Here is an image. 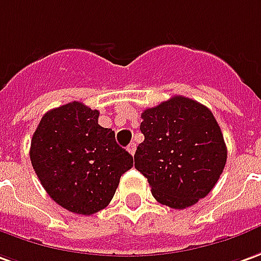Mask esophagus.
<instances>
[{
  "instance_id": "esophagus-1",
  "label": "esophagus",
  "mask_w": 261,
  "mask_h": 261,
  "mask_svg": "<svg viewBox=\"0 0 261 261\" xmlns=\"http://www.w3.org/2000/svg\"><path fill=\"white\" fill-rule=\"evenodd\" d=\"M136 148H137L136 143H131V144H128V147H127V151L130 152L131 155H134V152H136Z\"/></svg>"
}]
</instances>
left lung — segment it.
<instances>
[{
	"instance_id": "left-lung-1",
	"label": "left lung",
	"mask_w": 261,
	"mask_h": 261,
	"mask_svg": "<svg viewBox=\"0 0 261 261\" xmlns=\"http://www.w3.org/2000/svg\"><path fill=\"white\" fill-rule=\"evenodd\" d=\"M134 167L147 178L152 196L172 209L205 198L225 168L223 134L206 106L184 96L145 109Z\"/></svg>"
}]
</instances>
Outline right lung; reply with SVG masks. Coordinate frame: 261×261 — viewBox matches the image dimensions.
Instances as JSON below:
<instances>
[{"label":"right lung","mask_w":261,"mask_h":261,"mask_svg":"<svg viewBox=\"0 0 261 261\" xmlns=\"http://www.w3.org/2000/svg\"><path fill=\"white\" fill-rule=\"evenodd\" d=\"M99 110L72 101L49 110L36 127L29 156L52 199L77 215L105 209L133 156L99 124Z\"/></svg>","instance_id":"obj_1"}]
</instances>
